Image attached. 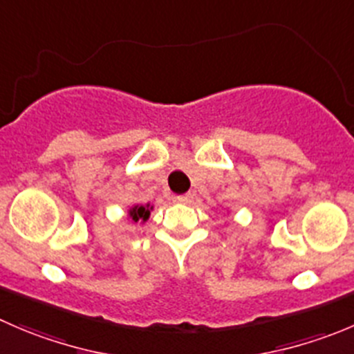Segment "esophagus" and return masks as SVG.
<instances>
[{
  "instance_id": "obj_1",
  "label": "esophagus",
  "mask_w": 354,
  "mask_h": 354,
  "mask_svg": "<svg viewBox=\"0 0 354 354\" xmlns=\"http://www.w3.org/2000/svg\"><path fill=\"white\" fill-rule=\"evenodd\" d=\"M176 202H180V204H190L192 201H194V195L192 194H185V195H178L176 198H174Z\"/></svg>"
}]
</instances>
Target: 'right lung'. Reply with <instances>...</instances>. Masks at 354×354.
<instances>
[{"label":"right lung","instance_id":"add662e5","mask_svg":"<svg viewBox=\"0 0 354 354\" xmlns=\"http://www.w3.org/2000/svg\"><path fill=\"white\" fill-rule=\"evenodd\" d=\"M153 211V205L150 204H135L129 207L128 219L133 223H145L150 218V212Z\"/></svg>","mask_w":354,"mask_h":354}]
</instances>
